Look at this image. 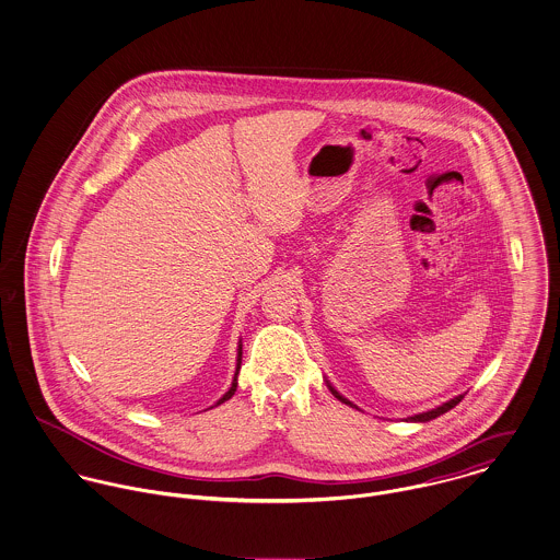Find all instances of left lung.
Returning a JSON list of instances; mask_svg holds the SVG:
<instances>
[{
	"instance_id": "8db88e82",
	"label": "left lung",
	"mask_w": 560,
	"mask_h": 560,
	"mask_svg": "<svg viewBox=\"0 0 560 560\" xmlns=\"http://www.w3.org/2000/svg\"><path fill=\"white\" fill-rule=\"evenodd\" d=\"M325 383H327V387H329V392L342 402V405H347V407L357 408V410H361V408L357 407V405H353L351 400H347L327 378H325ZM462 398H464V394H459V396H456V398H452V400H447V402H443L441 407L436 408H430V410H425V412H417V415H412V417H407L405 421H410V423H425V421H430V419H436V417H441L443 412H447V410H452V408L456 407V405H459L462 402Z\"/></svg>"
}]
</instances>
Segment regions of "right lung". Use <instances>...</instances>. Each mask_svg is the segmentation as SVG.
Here are the masks:
<instances>
[{
    "mask_svg": "<svg viewBox=\"0 0 560 560\" xmlns=\"http://www.w3.org/2000/svg\"><path fill=\"white\" fill-rule=\"evenodd\" d=\"M240 368H242V340H240V345H237V365H235V376H233V383H231V387H229V392L213 405V407H218V405H222V402H226V400H231L233 398V394L237 392V376H240ZM211 407V408H213Z\"/></svg>",
    "mask_w": 560,
    "mask_h": 560,
    "instance_id": "1",
    "label": "right lung"
}]
</instances>
